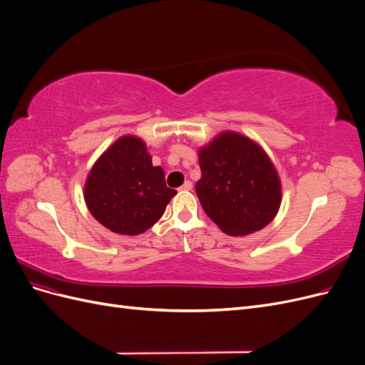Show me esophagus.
<instances>
[{"label":"esophagus","mask_w":365,"mask_h":365,"mask_svg":"<svg viewBox=\"0 0 365 365\" xmlns=\"http://www.w3.org/2000/svg\"><path fill=\"white\" fill-rule=\"evenodd\" d=\"M192 189H193V184H192L190 181H185V182L181 185V190L189 192V190H192Z\"/></svg>","instance_id":"esophagus-1"}]
</instances>
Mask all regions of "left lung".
I'll use <instances>...</instances> for the list:
<instances>
[{"instance_id":"1","label":"left lung","mask_w":365,"mask_h":365,"mask_svg":"<svg viewBox=\"0 0 365 365\" xmlns=\"http://www.w3.org/2000/svg\"><path fill=\"white\" fill-rule=\"evenodd\" d=\"M196 195L224 233L245 236L267 227L280 207V181L272 163L250 138L225 132L200 150Z\"/></svg>"}]
</instances>
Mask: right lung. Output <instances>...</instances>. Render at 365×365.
I'll return each instance as SVG.
<instances>
[{
	"label": "right lung",
	"mask_w": 365,
	"mask_h": 365,
	"mask_svg": "<svg viewBox=\"0 0 365 365\" xmlns=\"http://www.w3.org/2000/svg\"><path fill=\"white\" fill-rule=\"evenodd\" d=\"M176 190L165 185L161 168L140 138L121 137L94 164L85 184L91 215L118 235L145 233L163 216Z\"/></svg>",
	"instance_id": "1"
}]
</instances>
